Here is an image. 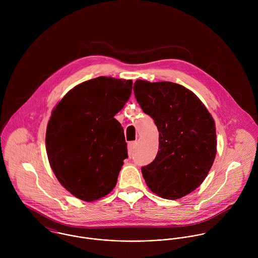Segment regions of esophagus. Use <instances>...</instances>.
<instances>
[{
	"label": "esophagus",
	"mask_w": 258,
	"mask_h": 258,
	"mask_svg": "<svg viewBox=\"0 0 258 258\" xmlns=\"http://www.w3.org/2000/svg\"><path fill=\"white\" fill-rule=\"evenodd\" d=\"M136 142H131V143H129L128 144V154H129V157H132V155H133V151H134V149L136 147Z\"/></svg>",
	"instance_id": "1"
}]
</instances>
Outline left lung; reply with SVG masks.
Here are the masks:
<instances>
[{
	"instance_id": "1",
	"label": "left lung",
	"mask_w": 258,
	"mask_h": 258,
	"mask_svg": "<svg viewBox=\"0 0 258 258\" xmlns=\"http://www.w3.org/2000/svg\"><path fill=\"white\" fill-rule=\"evenodd\" d=\"M137 102L159 131L155 160L142 167L148 187L159 197L177 200L205 181L217 154L215 120L200 98L170 82L134 83Z\"/></svg>"
}]
</instances>
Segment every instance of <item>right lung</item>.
<instances>
[{
	"mask_svg": "<svg viewBox=\"0 0 258 258\" xmlns=\"http://www.w3.org/2000/svg\"><path fill=\"white\" fill-rule=\"evenodd\" d=\"M132 80L99 76L76 85L51 112L45 134L49 165L71 194L85 202L108 195L128 158L114 116L128 101Z\"/></svg>",
	"mask_w": 258,
	"mask_h": 258,
	"instance_id": "right-lung-1",
	"label": "right lung"
}]
</instances>
